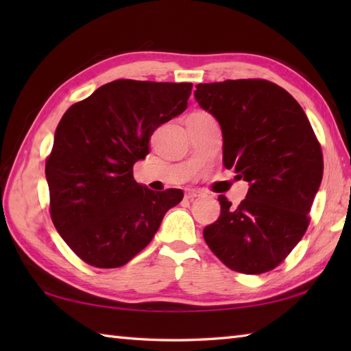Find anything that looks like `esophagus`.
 <instances>
[{
    "label": "esophagus",
    "mask_w": 351,
    "mask_h": 351,
    "mask_svg": "<svg viewBox=\"0 0 351 351\" xmlns=\"http://www.w3.org/2000/svg\"><path fill=\"white\" fill-rule=\"evenodd\" d=\"M200 196H202V193L196 191V190H190V191L185 193V199H189V200H195V199H197Z\"/></svg>",
    "instance_id": "obj_1"
}]
</instances>
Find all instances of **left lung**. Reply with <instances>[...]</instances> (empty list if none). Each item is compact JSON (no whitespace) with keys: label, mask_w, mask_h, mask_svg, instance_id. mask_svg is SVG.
<instances>
[{"label":"left lung","mask_w":351,"mask_h":351,"mask_svg":"<svg viewBox=\"0 0 351 351\" xmlns=\"http://www.w3.org/2000/svg\"><path fill=\"white\" fill-rule=\"evenodd\" d=\"M195 98L220 123L223 164L249 182L238 206L219 196L220 217L204 229L230 270H273L302 240L323 180V154L300 104L267 80L197 84Z\"/></svg>","instance_id":"left-lung-1"}]
</instances>
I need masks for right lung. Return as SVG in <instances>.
Returning <instances> with one entry per match:
<instances>
[{
    "instance_id": "add662e5",
    "label": "right lung",
    "mask_w": 351,
    "mask_h": 351,
    "mask_svg": "<svg viewBox=\"0 0 351 351\" xmlns=\"http://www.w3.org/2000/svg\"><path fill=\"white\" fill-rule=\"evenodd\" d=\"M191 83L116 80L66 111L45 166L51 219L88 265H125L151 243L182 190L152 191L132 166L160 125L187 108Z\"/></svg>"
}]
</instances>
